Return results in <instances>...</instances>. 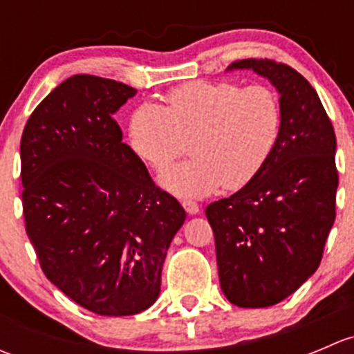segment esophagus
Wrapping results in <instances>:
<instances>
[{
	"instance_id": "1",
	"label": "esophagus",
	"mask_w": 354,
	"mask_h": 354,
	"mask_svg": "<svg viewBox=\"0 0 354 354\" xmlns=\"http://www.w3.org/2000/svg\"><path fill=\"white\" fill-rule=\"evenodd\" d=\"M183 209L187 210L190 216H195V214L200 212V207L197 202H194V200H183Z\"/></svg>"
}]
</instances>
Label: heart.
<instances>
[{"instance_id": "obj_1", "label": "heart", "mask_w": 354, "mask_h": 354, "mask_svg": "<svg viewBox=\"0 0 354 354\" xmlns=\"http://www.w3.org/2000/svg\"><path fill=\"white\" fill-rule=\"evenodd\" d=\"M281 131V104L267 85L236 82H188L167 92L166 108L145 102L133 111L128 137L151 166H167L185 151L183 162L159 176L180 197H202L223 185L236 190L263 167Z\"/></svg>"}]
</instances>
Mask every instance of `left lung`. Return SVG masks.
Here are the masks:
<instances>
[{"instance_id": "1", "label": "left lung", "mask_w": 354, "mask_h": 354, "mask_svg": "<svg viewBox=\"0 0 354 354\" xmlns=\"http://www.w3.org/2000/svg\"><path fill=\"white\" fill-rule=\"evenodd\" d=\"M279 92L281 131L262 169L241 190L207 205L221 289L233 305L283 301L320 266L335 219V133L303 75L272 59H240Z\"/></svg>"}]
</instances>
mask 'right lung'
I'll return each instance as SVG.
<instances>
[{"instance_id":"obj_1","label":"right lung","mask_w":354,"mask_h":354,"mask_svg":"<svg viewBox=\"0 0 354 354\" xmlns=\"http://www.w3.org/2000/svg\"><path fill=\"white\" fill-rule=\"evenodd\" d=\"M137 94L73 75L42 99L20 142L25 231L42 272L97 315H135L160 291L187 214L152 181L113 114Z\"/></svg>"}]
</instances>
